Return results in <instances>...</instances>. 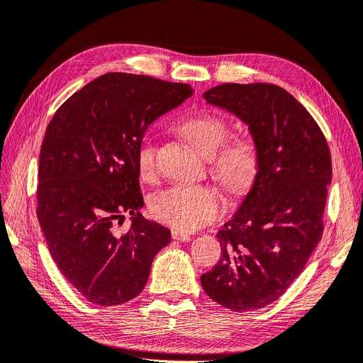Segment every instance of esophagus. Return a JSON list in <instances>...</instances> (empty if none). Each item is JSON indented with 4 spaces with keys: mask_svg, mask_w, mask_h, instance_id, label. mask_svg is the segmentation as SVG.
I'll return each mask as SVG.
<instances>
[{
    "mask_svg": "<svg viewBox=\"0 0 363 363\" xmlns=\"http://www.w3.org/2000/svg\"><path fill=\"white\" fill-rule=\"evenodd\" d=\"M172 238L177 241H189L191 234H187V232H183V230H172Z\"/></svg>",
    "mask_w": 363,
    "mask_h": 363,
    "instance_id": "esophagus-1",
    "label": "esophagus"
}]
</instances>
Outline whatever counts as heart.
I'll list each match as a JSON object with an SVG mask.
<instances>
[{"label":"heart","mask_w":363,"mask_h":363,"mask_svg":"<svg viewBox=\"0 0 363 363\" xmlns=\"http://www.w3.org/2000/svg\"><path fill=\"white\" fill-rule=\"evenodd\" d=\"M180 131L194 146L208 157H214L217 177L229 189L240 191L247 186L257 168V152L252 138L237 135L220 147L229 133L222 116L199 111L180 123ZM137 168L141 177L149 179L155 172V144L144 137L137 146ZM225 199L213 186L179 183L167 187L150 201L155 219L180 230H195L213 222L222 214Z\"/></svg>","instance_id":"heart-1"}]
</instances>
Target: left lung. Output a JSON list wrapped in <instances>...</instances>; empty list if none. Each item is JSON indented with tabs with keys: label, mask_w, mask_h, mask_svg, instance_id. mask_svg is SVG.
Here are the masks:
<instances>
[{
	"label": "left lung",
	"mask_w": 363,
	"mask_h": 363,
	"mask_svg": "<svg viewBox=\"0 0 363 363\" xmlns=\"http://www.w3.org/2000/svg\"><path fill=\"white\" fill-rule=\"evenodd\" d=\"M202 96L249 126L257 172L237 213L217 232L222 257L201 275V284L232 311L259 310L287 291L322 238L329 147L311 114L280 86L223 83Z\"/></svg>",
	"instance_id": "obj_1"
}]
</instances>
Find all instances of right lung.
<instances>
[{
	"label": "right lung",
	"mask_w": 363,
	"mask_h": 363,
	"mask_svg": "<svg viewBox=\"0 0 363 363\" xmlns=\"http://www.w3.org/2000/svg\"><path fill=\"white\" fill-rule=\"evenodd\" d=\"M189 84L108 72L57 108L41 144L37 217L67 281L96 306H119L147 283L169 229L144 219L137 146ZM133 223L121 233L124 213Z\"/></svg>",
	"instance_id": "1"
}]
</instances>
